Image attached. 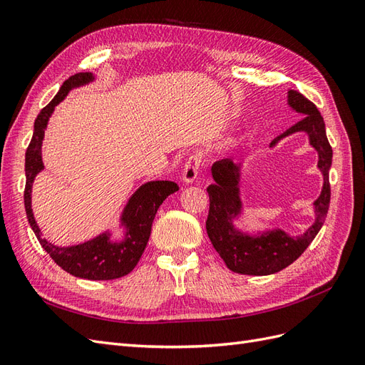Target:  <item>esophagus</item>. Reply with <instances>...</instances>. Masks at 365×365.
<instances>
[{
    "label": "esophagus",
    "mask_w": 365,
    "mask_h": 365,
    "mask_svg": "<svg viewBox=\"0 0 365 365\" xmlns=\"http://www.w3.org/2000/svg\"><path fill=\"white\" fill-rule=\"evenodd\" d=\"M200 165H201V157L200 155L189 157V160L185 161L184 169H182V182L192 184L197 178Z\"/></svg>",
    "instance_id": "1"
}]
</instances>
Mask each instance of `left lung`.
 <instances>
[{
  "mask_svg": "<svg viewBox=\"0 0 365 365\" xmlns=\"http://www.w3.org/2000/svg\"><path fill=\"white\" fill-rule=\"evenodd\" d=\"M288 105L292 111L302 114L303 118L294 126L286 129L283 134L275 137L269 148L297 132H304L311 145L318 153L317 168L323 175V187L319 196L314 201V224L306 228L304 233L291 236L282 228H268L250 233L235 225L244 215V202L240 197L242 164H235L225 158L212 165V176L215 182L207 187L210 196V210L205 222L207 235L212 240L215 250L222 257L228 269L247 275H269L286 267H289L302 256L303 251L322 230L327 216L330 202L329 170L332 165V148H330L324 120L317 106L307 98L289 90Z\"/></svg>",
  "mask_w": 365,
  "mask_h": 365,
  "instance_id": "1",
  "label": "left lung"
}]
</instances>
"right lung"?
Here are the masks:
<instances>
[{"instance_id":"obj_1","label":"right lung","mask_w":365,"mask_h":365,"mask_svg":"<svg viewBox=\"0 0 365 365\" xmlns=\"http://www.w3.org/2000/svg\"><path fill=\"white\" fill-rule=\"evenodd\" d=\"M93 73H77L65 81L53 101L41 109L35 120V130L26 152V190L24 205L29 224L36 235L39 244L59 267L74 277L88 280H113L120 279L135 268L150 236L153 217L165 197L178 192L180 187L173 181H148L141 184L130 195L123 212L120 215V227L123 237L113 240L109 230L96 237L71 247H58L42 237L31 210V185L36 175L43 170L42 140L51 114L73 88H79L94 82Z\"/></svg>"}]
</instances>
